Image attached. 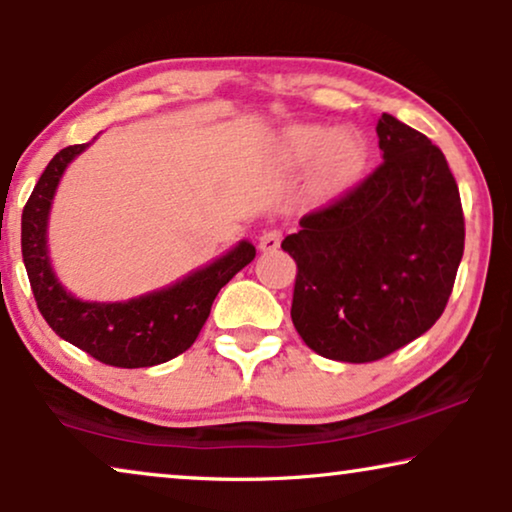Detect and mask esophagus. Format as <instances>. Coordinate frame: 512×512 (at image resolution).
<instances>
[{
    "instance_id": "obj_1",
    "label": "esophagus",
    "mask_w": 512,
    "mask_h": 512,
    "mask_svg": "<svg viewBox=\"0 0 512 512\" xmlns=\"http://www.w3.org/2000/svg\"><path fill=\"white\" fill-rule=\"evenodd\" d=\"M279 242H282V233H279V230H265V233L258 237V249H261V251H277Z\"/></svg>"
}]
</instances>
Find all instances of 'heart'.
<instances>
[{"label": "heart", "instance_id": "heart-1", "mask_svg": "<svg viewBox=\"0 0 512 512\" xmlns=\"http://www.w3.org/2000/svg\"><path fill=\"white\" fill-rule=\"evenodd\" d=\"M286 151L296 160H312L321 156V179L326 184H342L361 167L363 144L352 132L326 128H298L286 139Z\"/></svg>", "mask_w": 512, "mask_h": 512}]
</instances>
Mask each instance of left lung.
I'll list each match as a JSON object with an SVG mask.
<instances>
[{
	"mask_svg": "<svg viewBox=\"0 0 512 512\" xmlns=\"http://www.w3.org/2000/svg\"><path fill=\"white\" fill-rule=\"evenodd\" d=\"M377 137L382 163L282 242L298 265L293 326L333 361L384 359L429 331L464 256V209L443 151L389 114Z\"/></svg>",
	"mask_w": 512,
	"mask_h": 512,
	"instance_id": "left-lung-1",
	"label": "left lung"
}]
</instances>
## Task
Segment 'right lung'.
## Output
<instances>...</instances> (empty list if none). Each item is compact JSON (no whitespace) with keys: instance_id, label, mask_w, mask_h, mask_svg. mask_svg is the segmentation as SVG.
Returning a JSON list of instances; mask_svg holds the SVG:
<instances>
[{"instance_id":"add662e5","label":"right lung","mask_w":512,"mask_h":512,"mask_svg":"<svg viewBox=\"0 0 512 512\" xmlns=\"http://www.w3.org/2000/svg\"><path fill=\"white\" fill-rule=\"evenodd\" d=\"M86 146L74 144L55 153L23 209L20 247L34 300L46 324L93 359L116 368L158 366L193 345L216 293L254 261L256 249L240 242L207 268L128 303H83L74 298L58 282L48 261L46 226L62 172Z\"/></svg>"}]
</instances>
